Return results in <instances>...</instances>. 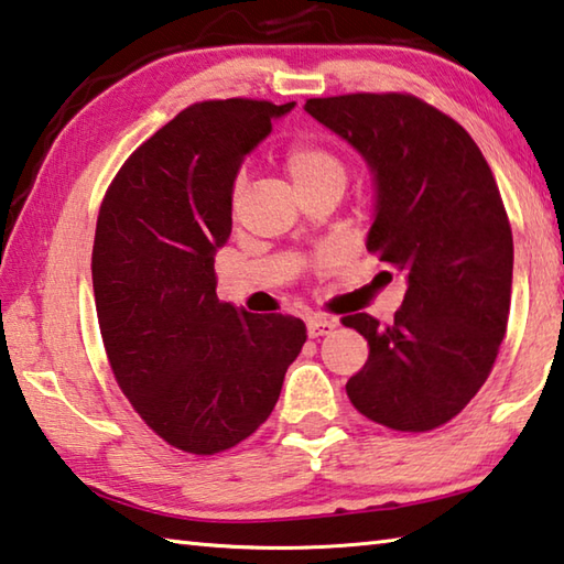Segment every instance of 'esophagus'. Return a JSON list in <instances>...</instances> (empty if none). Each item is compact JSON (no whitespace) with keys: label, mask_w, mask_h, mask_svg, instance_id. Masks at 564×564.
Listing matches in <instances>:
<instances>
[{"label":"esophagus","mask_w":564,"mask_h":564,"mask_svg":"<svg viewBox=\"0 0 564 564\" xmlns=\"http://www.w3.org/2000/svg\"><path fill=\"white\" fill-rule=\"evenodd\" d=\"M337 319H332V317H317V314H314V317H310L307 319V334L312 339H317V337H327V334H332L334 329H337Z\"/></svg>","instance_id":"1"}]
</instances>
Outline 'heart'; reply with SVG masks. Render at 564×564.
<instances>
[{"label": "heart", "instance_id": "b5f03b06", "mask_svg": "<svg viewBox=\"0 0 564 564\" xmlns=\"http://www.w3.org/2000/svg\"><path fill=\"white\" fill-rule=\"evenodd\" d=\"M282 167L290 175L294 191L300 195H310L317 191L341 193L349 181L347 161L329 148L327 143L314 141V138H300L290 143L282 153ZM247 193L245 175H237L230 193V210L232 215L240 213Z\"/></svg>", "mask_w": 564, "mask_h": 564}]
</instances>
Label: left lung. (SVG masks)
<instances>
[{
	"mask_svg": "<svg viewBox=\"0 0 564 564\" xmlns=\"http://www.w3.org/2000/svg\"><path fill=\"white\" fill-rule=\"evenodd\" d=\"M304 108L369 163L367 250L409 280L391 324L367 312L341 319L369 341L347 397L391 431L438 429L486 383L508 329L512 230L496 177L466 128L411 94L307 98Z\"/></svg>",
	"mask_w": 564,
	"mask_h": 564,
	"instance_id": "8db88e82",
	"label": "left lung"
}]
</instances>
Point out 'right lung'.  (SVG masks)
Masks as SVG:
<instances>
[{"label":"right lung","mask_w":564,"mask_h":564,"mask_svg":"<svg viewBox=\"0 0 564 564\" xmlns=\"http://www.w3.org/2000/svg\"><path fill=\"white\" fill-rule=\"evenodd\" d=\"M292 106L183 108L128 155L98 210L94 297L116 383L155 436L195 456L232 448L270 419L307 341L302 319L215 294L237 167Z\"/></svg>","instance_id":"1"}]
</instances>
